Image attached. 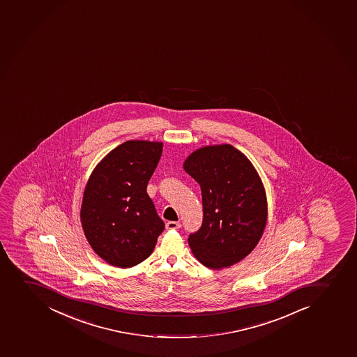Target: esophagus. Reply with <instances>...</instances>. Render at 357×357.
<instances>
[{"label":"esophagus","mask_w":357,"mask_h":357,"mask_svg":"<svg viewBox=\"0 0 357 357\" xmlns=\"http://www.w3.org/2000/svg\"><path fill=\"white\" fill-rule=\"evenodd\" d=\"M181 222H178V221L166 222V229H178V228H181Z\"/></svg>","instance_id":"1"}]
</instances>
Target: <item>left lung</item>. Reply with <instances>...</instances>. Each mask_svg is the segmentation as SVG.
Wrapping results in <instances>:
<instances>
[{
    "mask_svg": "<svg viewBox=\"0 0 357 357\" xmlns=\"http://www.w3.org/2000/svg\"><path fill=\"white\" fill-rule=\"evenodd\" d=\"M183 167L202 188L204 220L188 236L192 253L211 269L236 265L257 247L267 224L261 178L250 159L229 144L193 151Z\"/></svg>",
    "mask_w": 357,
    "mask_h": 357,
    "instance_id": "left-lung-1",
    "label": "left lung"
}]
</instances>
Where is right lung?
I'll use <instances>...</instances> for the list:
<instances>
[{
  "label": "right lung",
  "mask_w": 357,
  "mask_h": 357,
  "mask_svg": "<svg viewBox=\"0 0 357 357\" xmlns=\"http://www.w3.org/2000/svg\"><path fill=\"white\" fill-rule=\"evenodd\" d=\"M162 142L128 140L110 151L89 176L81 222L89 245L109 265L130 268L150 257L164 221L146 193Z\"/></svg>",
  "instance_id": "1"
}]
</instances>
